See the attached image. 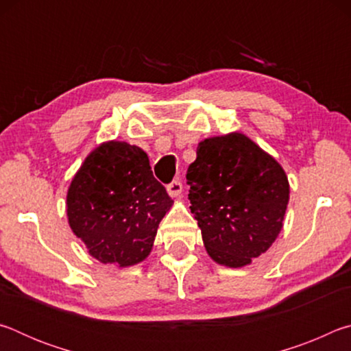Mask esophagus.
I'll return each instance as SVG.
<instances>
[{
	"mask_svg": "<svg viewBox=\"0 0 351 351\" xmlns=\"http://www.w3.org/2000/svg\"><path fill=\"white\" fill-rule=\"evenodd\" d=\"M167 192L170 197H178V195H181L182 192V182L180 180H175L171 181L170 184H167Z\"/></svg>",
	"mask_w": 351,
	"mask_h": 351,
	"instance_id": "1",
	"label": "esophagus"
}]
</instances>
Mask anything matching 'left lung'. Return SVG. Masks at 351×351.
I'll return each mask as SVG.
<instances>
[{
  "label": "left lung",
  "mask_w": 351,
  "mask_h": 351,
  "mask_svg": "<svg viewBox=\"0 0 351 351\" xmlns=\"http://www.w3.org/2000/svg\"><path fill=\"white\" fill-rule=\"evenodd\" d=\"M186 178L190 210L217 263L241 268L268 251L289 199L274 158L241 133L218 136L199 142Z\"/></svg>",
  "instance_id": "1"
}]
</instances>
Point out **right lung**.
<instances>
[{
  "label": "right lung",
  "instance_id": "obj_1",
  "mask_svg": "<svg viewBox=\"0 0 351 351\" xmlns=\"http://www.w3.org/2000/svg\"><path fill=\"white\" fill-rule=\"evenodd\" d=\"M171 203L153 176L147 153L117 141L85 159L66 198L73 232L94 258L119 266L136 265L150 254Z\"/></svg>",
  "mask_w": 351,
  "mask_h": 351
}]
</instances>
